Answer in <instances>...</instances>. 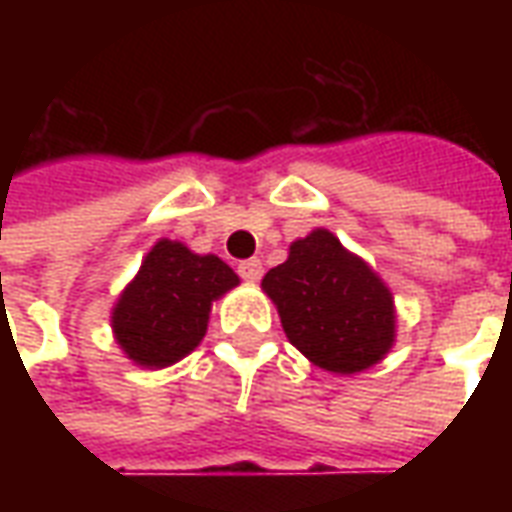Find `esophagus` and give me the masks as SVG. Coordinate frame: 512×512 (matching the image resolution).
<instances>
[{
	"label": "esophagus",
	"instance_id": "34e87169",
	"mask_svg": "<svg viewBox=\"0 0 512 512\" xmlns=\"http://www.w3.org/2000/svg\"><path fill=\"white\" fill-rule=\"evenodd\" d=\"M238 274H241V279H246V282H257V279L263 277V263H260L257 257L241 260V263H238Z\"/></svg>",
	"mask_w": 512,
	"mask_h": 512
}]
</instances>
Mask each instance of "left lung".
I'll list each match as a JSON object with an SVG mask.
<instances>
[{
	"instance_id": "obj_1",
	"label": "left lung",
	"mask_w": 512,
	"mask_h": 512,
	"mask_svg": "<svg viewBox=\"0 0 512 512\" xmlns=\"http://www.w3.org/2000/svg\"><path fill=\"white\" fill-rule=\"evenodd\" d=\"M260 288L277 304L290 343L329 373H362L395 343V301L384 279L323 227L293 241Z\"/></svg>"
}]
</instances>
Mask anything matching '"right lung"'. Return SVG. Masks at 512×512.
<instances>
[{"mask_svg": "<svg viewBox=\"0 0 512 512\" xmlns=\"http://www.w3.org/2000/svg\"><path fill=\"white\" fill-rule=\"evenodd\" d=\"M235 285L238 274L224 260L161 238L112 310L117 345L139 367L175 365L200 345L213 301Z\"/></svg>", "mask_w": 512, "mask_h": 512, "instance_id": "1", "label": "right lung"}]
</instances>
